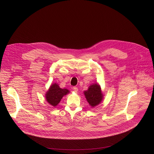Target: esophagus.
I'll list each match as a JSON object with an SVG mask.
<instances>
[{
  "instance_id": "34e87169",
  "label": "esophagus",
  "mask_w": 154,
  "mask_h": 154,
  "mask_svg": "<svg viewBox=\"0 0 154 154\" xmlns=\"http://www.w3.org/2000/svg\"><path fill=\"white\" fill-rule=\"evenodd\" d=\"M73 90L76 92V93H77L78 91V87H73Z\"/></svg>"
}]
</instances>
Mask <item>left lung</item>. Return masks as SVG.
<instances>
[{"label": "left lung", "mask_w": 154, "mask_h": 154, "mask_svg": "<svg viewBox=\"0 0 154 154\" xmlns=\"http://www.w3.org/2000/svg\"><path fill=\"white\" fill-rule=\"evenodd\" d=\"M84 94L87 102L92 107L100 104L103 98L101 87L98 84L90 85L88 90L84 91Z\"/></svg>", "instance_id": "8db88e82"}]
</instances>
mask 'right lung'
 <instances>
[{
	"instance_id": "right-lung-1",
	"label": "right lung",
	"mask_w": 154,
	"mask_h": 154,
	"mask_svg": "<svg viewBox=\"0 0 154 154\" xmlns=\"http://www.w3.org/2000/svg\"><path fill=\"white\" fill-rule=\"evenodd\" d=\"M70 91L67 88H61L56 83L52 84L45 94L47 101L53 107L56 106L63 97L69 94Z\"/></svg>"
}]
</instances>
